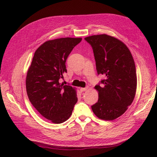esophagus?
<instances>
[{"label":"esophagus","instance_id":"esophagus-1","mask_svg":"<svg viewBox=\"0 0 157 157\" xmlns=\"http://www.w3.org/2000/svg\"><path fill=\"white\" fill-rule=\"evenodd\" d=\"M88 89V87H86V88H81L80 89V92H84V91H86V90Z\"/></svg>","mask_w":157,"mask_h":157}]
</instances>
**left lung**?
<instances>
[{
  "label": "left lung",
  "instance_id": "left-lung-1",
  "mask_svg": "<svg viewBox=\"0 0 157 157\" xmlns=\"http://www.w3.org/2000/svg\"><path fill=\"white\" fill-rule=\"evenodd\" d=\"M84 40L92 48L98 74L105 76L95 86L99 98L92 109L102 120L116 119L125 113L135 97L137 76L134 59L128 47L113 36L103 34Z\"/></svg>",
  "mask_w": 157,
  "mask_h": 157
}]
</instances>
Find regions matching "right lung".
Instances as JSON below:
<instances>
[{"mask_svg":"<svg viewBox=\"0 0 157 157\" xmlns=\"http://www.w3.org/2000/svg\"><path fill=\"white\" fill-rule=\"evenodd\" d=\"M81 38H61L45 42L35 51L26 77V90L32 105L55 124L67 121L77 102L76 90L59 83L67 73L65 62Z\"/></svg>","mask_w":157,"mask_h":157,"instance_id":"1","label":"right lung"}]
</instances>
